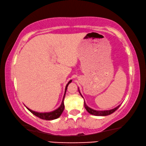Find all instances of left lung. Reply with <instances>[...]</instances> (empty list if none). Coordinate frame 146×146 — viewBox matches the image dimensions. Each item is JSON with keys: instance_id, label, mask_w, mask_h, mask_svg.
<instances>
[{"instance_id": "8db88e82", "label": "left lung", "mask_w": 146, "mask_h": 146, "mask_svg": "<svg viewBox=\"0 0 146 146\" xmlns=\"http://www.w3.org/2000/svg\"><path fill=\"white\" fill-rule=\"evenodd\" d=\"M78 91H79V90H78ZM79 93H80V92H79ZM80 95H81V94H80ZM81 96H82V95H81ZM84 103L85 108L86 109L88 112L90 113V114H91L92 115H102V116H105V115H110L111 114H112V113L114 112L120 106V105H119L118 106H117V107H115V108H114V109H112V110H110L99 111V110H93V109H92V108H90V107H88V106L86 105V104L85 101H84Z\"/></svg>"}]
</instances>
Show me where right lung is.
<instances>
[{"mask_svg": "<svg viewBox=\"0 0 146 146\" xmlns=\"http://www.w3.org/2000/svg\"><path fill=\"white\" fill-rule=\"evenodd\" d=\"M71 82V80H70L68 83V84L66 85V91H65V94H64V98H63V100H62V104L60 107L58 108L57 110L53 111V112H48V113H39V112H34V111H32L31 109H29V108H27V109L29 110L30 112H32V114L34 115H35L36 116L40 117V118L42 119H45V120H51V119H56L58 117H59L60 116V115L62 114V113L63 112L64 109V99L65 98V95H66V90L67 88H68V86L69 85V83Z\"/></svg>", "mask_w": 146, "mask_h": 146, "instance_id": "obj_1", "label": "right lung"}]
</instances>
